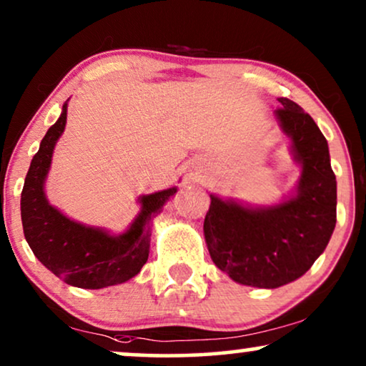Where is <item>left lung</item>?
<instances>
[{
  "label": "left lung",
  "mask_w": 366,
  "mask_h": 366,
  "mask_svg": "<svg viewBox=\"0 0 366 366\" xmlns=\"http://www.w3.org/2000/svg\"><path fill=\"white\" fill-rule=\"evenodd\" d=\"M276 117L291 139L301 177L276 205H249L210 193L203 234L215 265L232 281L276 289L305 276L336 225V177L328 141L310 114L286 97Z\"/></svg>",
  "instance_id": "left-lung-1"
}]
</instances>
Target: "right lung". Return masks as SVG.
I'll list each match as a JSON object with an SVG mask.
<instances>
[{"mask_svg":"<svg viewBox=\"0 0 366 366\" xmlns=\"http://www.w3.org/2000/svg\"><path fill=\"white\" fill-rule=\"evenodd\" d=\"M69 101L46 131L33 156L21 192V222L25 239L35 257L56 277L80 289H102L136 276L149 255L151 220L178 192L177 187L141 194V210L122 234L84 225L64 215L49 202L45 182L56 141L67 124Z\"/></svg>","mask_w":366,"mask_h":366,"instance_id":"1","label":"right lung"}]
</instances>
